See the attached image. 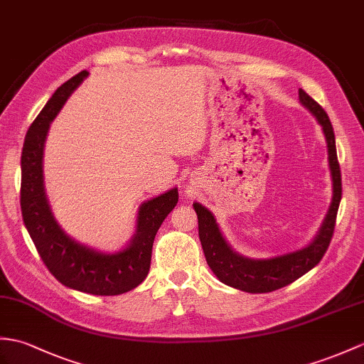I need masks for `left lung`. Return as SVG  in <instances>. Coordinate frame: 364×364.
<instances>
[{
  "label": "left lung",
  "instance_id": "8db88e82",
  "mask_svg": "<svg viewBox=\"0 0 364 364\" xmlns=\"http://www.w3.org/2000/svg\"><path fill=\"white\" fill-rule=\"evenodd\" d=\"M299 100L309 112L316 117L319 125L323 127L324 136L327 141L328 151V166H331L332 181H333V197L328 213L324 218V223L315 240L306 248L289 252L284 256H276L269 259H250L235 252L230 245L226 243L223 235L218 230L214 215L209 210L193 203L198 217V235L203 247V252L208 265L214 274L226 285L234 289L248 291V293H268L289 285L296 281L298 277L310 272L311 268L319 264L326 251L331 245L338 208L341 201V171L338 164L335 133L333 127L328 119L327 113L316 100L311 99L306 91L299 90Z\"/></svg>",
  "mask_w": 364,
  "mask_h": 364
}]
</instances>
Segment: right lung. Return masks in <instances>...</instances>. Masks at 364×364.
<instances>
[{
    "label": "right lung",
    "mask_w": 364,
    "mask_h": 364,
    "mask_svg": "<svg viewBox=\"0 0 364 364\" xmlns=\"http://www.w3.org/2000/svg\"><path fill=\"white\" fill-rule=\"evenodd\" d=\"M87 75V71H82L58 87L29 127L21 154V214L41 260L58 282L83 293L114 296L133 290L146 279L155 235L178 203V191L173 188L142 203L136 234L129 247L113 255L75 242L58 226L43 186L45 139L49 124Z\"/></svg>",
    "instance_id": "1"
}]
</instances>
